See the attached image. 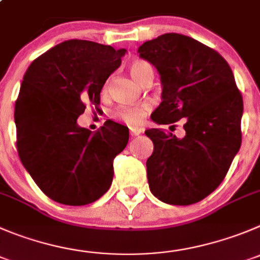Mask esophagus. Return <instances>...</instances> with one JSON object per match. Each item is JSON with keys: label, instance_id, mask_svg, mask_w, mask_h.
I'll return each instance as SVG.
<instances>
[{"label": "esophagus", "instance_id": "1", "mask_svg": "<svg viewBox=\"0 0 260 260\" xmlns=\"http://www.w3.org/2000/svg\"><path fill=\"white\" fill-rule=\"evenodd\" d=\"M140 134H142V128L130 127V135H132V137H138V135Z\"/></svg>", "mask_w": 260, "mask_h": 260}]
</instances>
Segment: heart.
Returning a JSON list of instances; mask_svg holds the SVG:
<instances>
[{"instance_id":"heart-1","label":"heart","mask_w":260,"mask_h":260,"mask_svg":"<svg viewBox=\"0 0 260 260\" xmlns=\"http://www.w3.org/2000/svg\"><path fill=\"white\" fill-rule=\"evenodd\" d=\"M128 71L134 78L137 83L140 85L144 84L145 81L152 79L154 76L153 73V68L149 62L144 60H134L128 65ZM150 111V106L148 103H139V105L134 106H120L113 111V117L117 120L122 121V122L127 123L130 126H137L144 120L145 116Z\"/></svg>"}]
</instances>
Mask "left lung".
Returning <instances> with one entry per match:
<instances>
[{"label":"left lung","instance_id":"obj_1","mask_svg":"<svg viewBox=\"0 0 260 260\" xmlns=\"http://www.w3.org/2000/svg\"><path fill=\"white\" fill-rule=\"evenodd\" d=\"M139 57L157 69L162 102L158 125L184 118L185 137L149 128L154 149L148 184L163 203L189 206L218 187L241 145L243 97L231 68L218 52L187 36L166 33L143 43Z\"/></svg>","mask_w":260,"mask_h":260}]
</instances>
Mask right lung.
<instances>
[{"instance_id":"1","label":"right lung","mask_w":260,"mask_h":260,"mask_svg":"<svg viewBox=\"0 0 260 260\" xmlns=\"http://www.w3.org/2000/svg\"><path fill=\"white\" fill-rule=\"evenodd\" d=\"M126 49L81 39L54 46L30 63L15 103L17 152L39 189L54 202L85 206L112 184L113 159L128 128L107 120L95 133L78 125L85 103L100 105Z\"/></svg>"}]
</instances>
